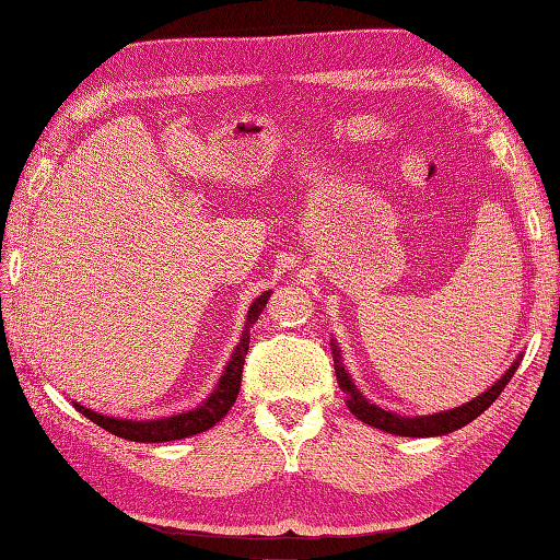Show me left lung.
Instances as JSON below:
<instances>
[{
    "label": "left lung",
    "mask_w": 560,
    "mask_h": 560,
    "mask_svg": "<svg viewBox=\"0 0 560 560\" xmlns=\"http://www.w3.org/2000/svg\"><path fill=\"white\" fill-rule=\"evenodd\" d=\"M332 361H335V374L339 388L347 393V408L352 410L361 422H366L376 430H383L388 434H398V436H442L454 430H462L464 424L474 422L480 412H486L492 402L498 400V396L510 383L512 374L517 371L520 361L505 371V376L498 378L495 386H490L486 393H480L470 402L462 405V408H452L446 412H434V415H422V418H405V415H396L390 410H383L378 405L369 402L364 396H361L359 388L352 383V376L347 374V369L342 364V354H339V347L332 339Z\"/></svg>",
    "instance_id": "left-lung-1"
}]
</instances>
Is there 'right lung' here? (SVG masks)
<instances>
[{"label":"right lung","instance_id":"right-lung-1","mask_svg":"<svg viewBox=\"0 0 560 560\" xmlns=\"http://www.w3.org/2000/svg\"><path fill=\"white\" fill-rule=\"evenodd\" d=\"M269 295H271V291H265L259 299H255V303L249 305L243 337H240V342L235 347L233 357H230V361H228L223 376L218 378L215 390L199 405V408L172 415V418H162V420L106 418V415L84 408V405H80V402H74V408L80 410L84 418H90L94 424L104 427L106 432H112V434L120 436V440H128V442H174V440H184V436H194V434L211 430L215 422H221L225 418L228 410L233 408V402L237 398L240 381H243L245 357L249 349V327L257 323L259 313L267 308Z\"/></svg>","mask_w":560,"mask_h":560}]
</instances>
